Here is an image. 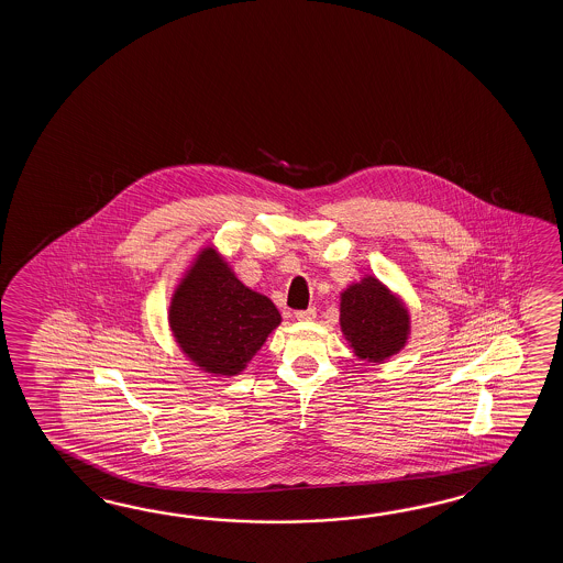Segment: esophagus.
Wrapping results in <instances>:
<instances>
[{"instance_id": "1", "label": "esophagus", "mask_w": 563, "mask_h": 563, "mask_svg": "<svg viewBox=\"0 0 563 563\" xmlns=\"http://www.w3.org/2000/svg\"><path fill=\"white\" fill-rule=\"evenodd\" d=\"M296 318H298L299 322H310V320L316 318V308L296 311Z\"/></svg>"}]
</instances>
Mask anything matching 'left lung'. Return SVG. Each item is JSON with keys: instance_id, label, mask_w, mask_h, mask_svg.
<instances>
[{"instance_id": "left-lung-1", "label": "left lung", "mask_w": 563, "mask_h": 563, "mask_svg": "<svg viewBox=\"0 0 563 563\" xmlns=\"http://www.w3.org/2000/svg\"><path fill=\"white\" fill-rule=\"evenodd\" d=\"M408 311L376 277L347 287L340 301V325L356 356L383 362L407 344Z\"/></svg>"}]
</instances>
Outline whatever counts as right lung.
<instances>
[{"label": "right lung", "mask_w": 563, "mask_h": 563, "mask_svg": "<svg viewBox=\"0 0 563 563\" xmlns=\"http://www.w3.org/2000/svg\"><path fill=\"white\" fill-rule=\"evenodd\" d=\"M279 322L272 299L243 286L216 250L199 253L168 310L180 350L221 376L240 374Z\"/></svg>", "instance_id": "1"}]
</instances>
